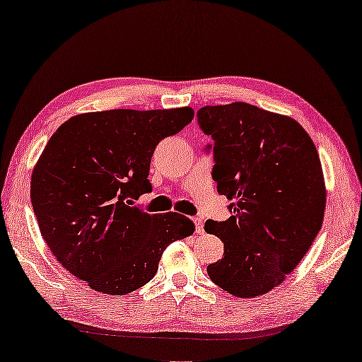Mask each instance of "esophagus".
Masks as SVG:
<instances>
[{
	"instance_id": "obj_1",
	"label": "esophagus",
	"mask_w": 362,
	"mask_h": 362,
	"mask_svg": "<svg viewBox=\"0 0 362 362\" xmlns=\"http://www.w3.org/2000/svg\"><path fill=\"white\" fill-rule=\"evenodd\" d=\"M194 223H195V230H197L199 234L204 233V220L202 218H194Z\"/></svg>"
}]
</instances>
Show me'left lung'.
Returning <instances> with one entry per match:
<instances>
[{
    "label": "left lung",
    "instance_id": "obj_1",
    "mask_svg": "<svg viewBox=\"0 0 362 362\" xmlns=\"http://www.w3.org/2000/svg\"><path fill=\"white\" fill-rule=\"evenodd\" d=\"M200 128L215 139L213 180L233 200L228 221L205 223L224 255L210 279L239 298L286 281L324 221L325 181L316 146L297 120L247 103L205 105Z\"/></svg>",
    "mask_w": 362,
    "mask_h": 362
}]
</instances>
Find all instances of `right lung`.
I'll return each instance as SVG.
<instances>
[{
	"label": "right lung",
	"mask_w": 362,
	"mask_h": 362,
	"mask_svg": "<svg viewBox=\"0 0 362 362\" xmlns=\"http://www.w3.org/2000/svg\"><path fill=\"white\" fill-rule=\"evenodd\" d=\"M191 107L117 109L62 123L33 167L30 197L40 233L65 269L88 287L127 295L146 286L171 242L194 234L176 211L133 206L160 141L192 122Z\"/></svg>",
	"instance_id": "add662e5"
}]
</instances>
